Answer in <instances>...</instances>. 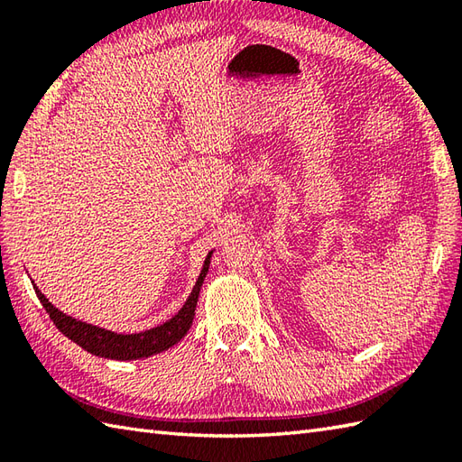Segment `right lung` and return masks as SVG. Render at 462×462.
I'll list each match as a JSON object with an SVG mask.
<instances>
[{
  "label": "right lung",
  "mask_w": 462,
  "mask_h": 462,
  "mask_svg": "<svg viewBox=\"0 0 462 462\" xmlns=\"http://www.w3.org/2000/svg\"><path fill=\"white\" fill-rule=\"evenodd\" d=\"M210 258H212V252H208V256H206L200 276L196 280L189 300L184 301V306L179 310V313L172 316L169 321H164L162 326H156L152 329H146L141 333H116L111 329L91 326V323L81 321V319H75L71 316H67V313L59 311L53 303L49 301L42 291H39L35 283H33V290L37 293L39 301L43 303L49 318L53 319L57 329L71 341H75L77 346L83 347L85 351L93 353V356L106 357V359H119V361L143 359L172 347L174 343H179L186 336V331L190 329L202 282L206 278V273H208Z\"/></svg>",
  "instance_id": "add662e5"
}]
</instances>
